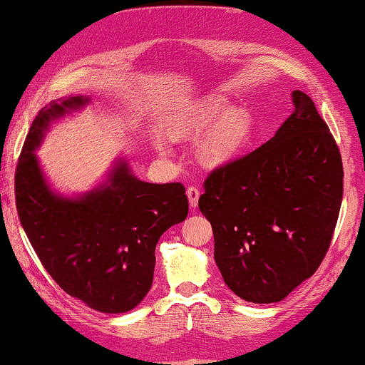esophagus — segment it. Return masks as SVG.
Masks as SVG:
<instances>
[{
	"mask_svg": "<svg viewBox=\"0 0 365 365\" xmlns=\"http://www.w3.org/2000/svg\"><path fill=\"white\" fill-rule=\"evenodd\" d=\"M187 199H189V204H191V207H196L197 206V201H199V189L196 186H189L187 187Z\"/></svg>",
	"mask_w": 365,
	"mask_h": 365,
	"instance_id": "esophagus-1",
	"label": "esophagus"
}]
</instances>
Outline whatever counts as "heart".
I'll return each mask as SVG.
<instances>
[{"instance_id": "obj_1", "label": "heart", "mask_w": 365, "mask_h": 365, "mask_svg": "<svg viewBox=\"0 0 365 365\" xmlns=\"http://www.w3.org/2000/svg\"><path fill=\"white\" fill-rule=\"evenodd\" d=\"M227 103L222 98L211 96L189 108L173 124V136L181 138L191 133H201L219 118L201 146V156L209 164H222L236 156L247 141L252 129L251 116L244 109L224 113Z\"/></svg>"}]
</instances>
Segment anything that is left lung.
<instances>
[{
    "label": "left lung",
    "instance_id": "obj_1",
    "mask_svg": "<svg viewBox=\"0 0 365 365\" xmlns=\"http://www.w3.org/2000/svg\"><path fill=\"white\" fill-rule=\"evenodd\" d=\"M256 151L212 169L199 209L214 234V261L244 301L279 302L311 277L331 246L342 202V158L312 99Z\"/></svg>",
    "mask_w": 365,
    "mask_h": 365
}]
</instances>
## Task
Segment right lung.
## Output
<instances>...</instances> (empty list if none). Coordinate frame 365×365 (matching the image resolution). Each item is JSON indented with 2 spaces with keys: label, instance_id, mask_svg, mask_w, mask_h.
Segmentation results:
<instances>
[{
  "label": "right lung",
  "instance_id": "obj_1",
  "mask_svg": "<svg viewBox=\"0 0 365 365\" xmlns=\"http://www.w3.org/2000/svg\"><path fill=\"white\" fill-rule=\"evenodd\" d=\"M86 103L68 98L39 111L14 174L16 209L34 252L64 292L99 312H128L151 289L159 237L186 219L189 202L181 182L139 181L124 161L83 197L56 196L33 151L53 119Z\"/></svg>",
  "mask_w": 365,
  "mask_h": 365
}]
</instances>
